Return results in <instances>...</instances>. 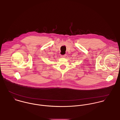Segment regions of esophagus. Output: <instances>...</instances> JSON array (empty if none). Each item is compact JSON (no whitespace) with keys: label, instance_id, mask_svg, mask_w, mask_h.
<instances>
[{"label":"esophagus","instance_id":"1","mask_svg":"<svg viewBox=\"0 0 120 120\" xmlns=\"http://www.w3.org/2000/svg\"><path fill=\"white\" fill-rule=\"evenodd\" d=\"M66 56V54H64V55H61V57H62V58H65Z\"/></svg>","mask_w":120,"mask_h":120}]
</instances>
